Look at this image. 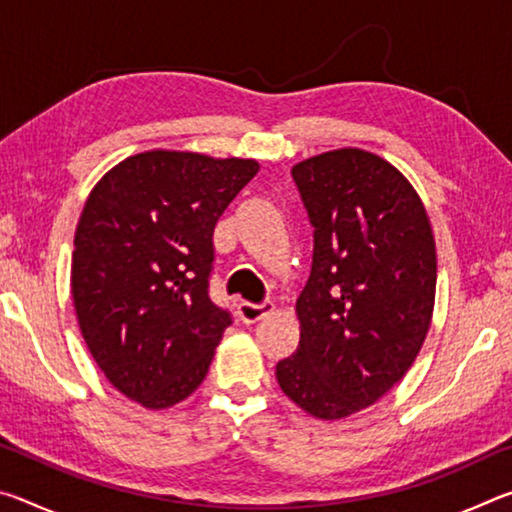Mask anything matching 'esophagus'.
Returning a JSON list of instances; mask_svg holds the SVG:
<instances>
[{
	"label": "esophagus",
	"mask_w": 512,
	"mask_h": 512,
	"mask_svg": "<svg viewBox=\"0 0 512 512\" xmlns=\"http://www.w3.org/2000/svg\"><path fill=\"white\" fill-rule=\"evenodd\" d=\"M275 309V305L271 300H264L259 302V305H255V302H239V318L244 320V323H257V320H262L264 316L271 314V311Z\"/></svg>",
	"instance_id": "esophagus-1"
}]
</instances>
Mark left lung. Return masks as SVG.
Listing matches in <instances>:
<instances>
[{"label":"left lung","mask_w":512,"mask_h":512,"mask_svg":"<svg viewBox=\"0 0 512 512\" xmlns=\"http://www.w3.org/2000/svg\"><path fill=\"white\" fill-rule=\"evenodd\" d=\"M314 225L296 302L300 343L275 366L282 393L320 420L375 404L413 366L436 298V241L418 192L391 162L336 149L291 169Z\"/></svg>","instance_id":"8db88e82"}]
</instances>
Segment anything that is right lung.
<instances>
[{
	"label": "right lung",
	"mask_w": 512,
	"mask_h": 512,
	"mask_svg": "<svg viewBox=\"0 0 512 512\" xmlns=\"http://www.w3.org/2000/svg\"><path fill=\"white\" fill-rule=\"evenodd\" d=\"M259 164L146 151L112 167L74 235L72 296L103 375L146 409L192 395L230 314L210 300L214 225Z\"/></svg>",
	"instance_id": "right-lung-1"
}]
</instances>
